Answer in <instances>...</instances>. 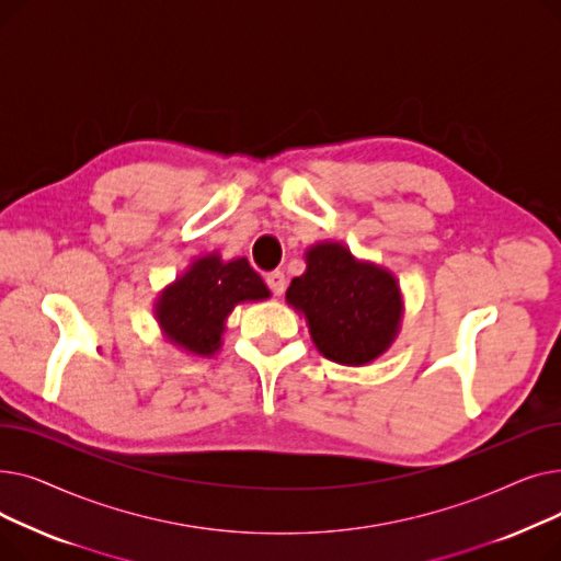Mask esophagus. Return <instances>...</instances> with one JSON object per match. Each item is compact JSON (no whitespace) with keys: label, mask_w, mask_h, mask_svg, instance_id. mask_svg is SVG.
Returning <instances> with one entry per match:
<instances>
[{"label":"esophagus","mask_w":561,"mask_h":561,"mask_svg":"<svg viewBox=\"0 0 561 561\" xmlns=\"http://www.w3.org/2000/svg\"><path fill=\"white\" fill-rule=\"evenodd\" d=\"M265 284H268V288L275 293V296H282V293L286 290V277L282 271H273L265 275Z\"/></svg>","instance_id":"1"}]
</instances>
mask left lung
<instances>
[{
  "label": "left lung",
  "instance_id": "8db88e82",
  "mask_svg": "<svg viewBox=\"0 0 561 561\" xmlns=\"http://www.w3.org/2000/svg\"><path fill=\"white\" fill-rule=\"evenodd\" d=\"M286 302L305 313L322 357L343 366H366L391 347L400 330L398 279L341 243L307 250L305 275L290 282Z\"/></svg>",
  "mask_w": 561,
  "mask_h": 561
}]
</instances>
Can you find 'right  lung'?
I'll return each mask as SVG.
<instances>
[{"mask_svg": "<svg viewBox=\"0 0 561 561\" xmlns=\"http://www.w3.org/2000/svg\"><path fill=\"white\" fill-rule=\"evenodd\" d=\"M268 298V286L248 259L222 261L218 252H211L195 259L182 277L161 290L154 313L170 343L193 355L211 357L222 345L231 309Z\"/></svg>", "mask_w": 561, "mask_h": 561, "instance_id": "add662e5", "label": "right lung"}]
</instances>
